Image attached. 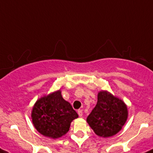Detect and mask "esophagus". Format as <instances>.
Listing matches in <instances>:
<instances>
[{"label": "esophagus", "mask_w": 153, "mask_h": 153, "mask_svg": "<svg viewBox=\"0 0 153 153\" xmlns=\"http://www.w3.org/2000/svg\"><path fill=\"white\" fill-rule=\"evenodd\" d=\"M78 115H79V117H82V115H83V111L81 109H79L78 111Z\"/></svg>", "instance_id": "1"}]
</instances>
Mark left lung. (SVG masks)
Here are the masks:
<instances>
[{
	"label": "left lung",
	"instance_id": "left-lung-1",
	"mask_svg": "<svg viewBox=\"0 0 153 153\" xmlns=\"http://www.w3.org/2000/svg\"><path fill=\"white\" fill-rule=\"evenodd\" d=\"M127 115V107L122 100L102 91L97 94V104L87 117V122L97 136L109 137L121 130Z\"/></svg>",
	"mask_w": 153,
	"mask_h": 153
}]
</instances>
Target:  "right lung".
<instances>
[{"label":"right lung","mask_w":153,"mask_h":153,"mask_svg":"<svg viewBox=\"0 0 153 153\" xmlns=\"http://www.w3.org/2000/svg\"><path fill=\"white\" fill-rule=\"evenodd\" d=\"M31 116L34 126L41 134L56 139L69 130L71 121L78 115L58 91L37 100Z\"/></svg>","instance_id":"1"}]
</instances>
